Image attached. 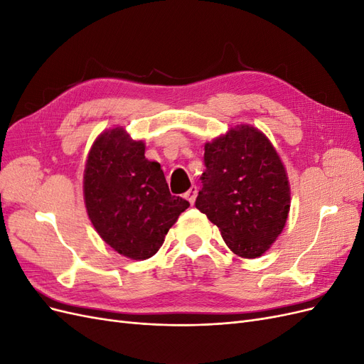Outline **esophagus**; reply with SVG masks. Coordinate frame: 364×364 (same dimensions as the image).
<instances>
[{
  "instance_id": "34e87169",
  "label": "esophagus",
  "mask_w": 364,
  "mask_h": 364,
  "mask_svg": "<svg viewBox=\"0 0 364 364\" xmlns=\"http://www.w3.org/2000/svg\"><path fill=\"white\" fill-rule=\"evenodd\" d=\"M196 197H197V186L193 185L191 188L185 193V199L188 200L191 205L196 202Z\"/></svg>"
}]
</instances>
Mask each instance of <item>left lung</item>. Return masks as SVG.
I'll return each mask as SVG.
<instances>
[{
    "label": "left lung",
    "instance_id": "left-lung-1",
    "mask_svg": "<svg viewBox=\"0 0 364 364\" xmlns=\"http://www.w3.org/2000/svg\"><path fill=\"white\" fill-rule=\"evenodd\" d=\"M202 190L196 208L243 258L266 252L287 222V173L270 141L250 126L230 129L205 146Z\"/></svg>",
    "mask_w": 364,
    "mask_h": 364
}]
</instances>
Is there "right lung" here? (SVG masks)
Listing matches in <instances>:
<instances>
[{
  "mask_svg": "<svg viewBox=\"0 0 364 364\" xmlns=\"http://www.w3.org/2000/svg\"><path fill=\"white\" fill-rule=\"evenodd\" d=\"M144 144L123 129L97 138L85 168V203L106 243L132 259H147L190 203L170 194L158 162L144 156Z\"/></svg>",
  "mask_w": 364,
  "mask_h": 364,
  "instance_id": "obj_1",
  "label": "right lung"
}]
</instances>
